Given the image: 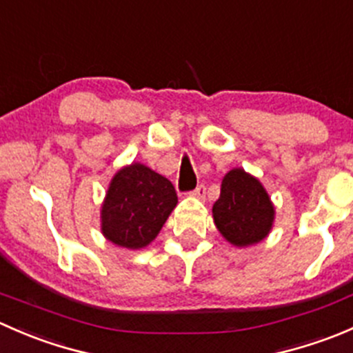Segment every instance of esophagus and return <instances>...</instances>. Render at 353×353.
Returning <instances> with one entry per match:
<instances>
[{
	"mask_svg": "<svg viewBox=\"0 0 353 353\" xmlns=\"http://www.w3.org/2000/svg\"><path fill=\"white\" fill-rule=\"evenodd\" d=\"M193 194L194 198H199V199H203L206 196V188H205V184H199V186H196V190L193 191Z\"/></svg>",
	"mask_w": 353,
	"mask_h": 353,
	"instance_id": "obj_1",
	"label": "esophagus"
}]
</instances>
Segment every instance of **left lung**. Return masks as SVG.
<instances>
[{"instance_id":"obj_1","label":"left lung","mask_w":353,"mask_h":353,"mask_svg":"<svg viewBox=\"0 0 353 353\" xmlns=\"http://www.w3.org/2000/svg\"><path fill=\"white\" fill-rule=\"evenodd\" d=\"M275 210L256 177L232 169L222 181L220 196L213 203L216 229L234 245H251L268 236Z\"/></svg>"}]
</instances>
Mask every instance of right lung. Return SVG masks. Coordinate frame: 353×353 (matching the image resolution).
Returning <instances> with one entry per match:
<instances>
[{
    "instance_id": "1",
    "label": "right lung",
    "mask_w": 353,
    "mask_h": 353,
    "mask_svg": "<svg viewBox=\"0 0 353 353\" xmlns=\"http://www.w3.org/2000/svg\"><path fill=\"white\" fill-rule=\"evenodd\" d=\"M176 205L177 193L169 179L141 163H131L110 181L102 205V234L121 248H145Z\"/></svg>"
}]
</instances>
